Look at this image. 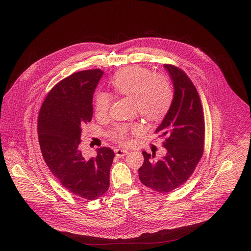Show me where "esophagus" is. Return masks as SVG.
I'll return each mask as SVG.
<instances>
[{
  "instance_id": "34e87169",
  "label": "esophagus",
  "mask_w": 251,
  "mask_h": 251,
  "mask_svg": "<svg viewBox=\"0 0 251 251\" xmlns=\"http://www.w3.org/2000/svg\"><path fill=\"white\" fill-rule=\"evenodd\" d=\"M128 154V151L127 150H124V149H115V155L117 158H122L124 157L125 155Z\"/></svg>"
}]
</instances>
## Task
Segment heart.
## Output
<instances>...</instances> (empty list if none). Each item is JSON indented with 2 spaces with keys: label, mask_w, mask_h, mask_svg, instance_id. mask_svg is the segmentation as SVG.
Returning a JSON list of instances; mask_svg holds the SVG:
<instances>
[{
  "label": "heart",
  "mask_w": 251,
  "mask_h": 251,
  "mask_svg": "<svg viewBox=\"0 0 251 251\" xmlns=\"http://www.w3.org/2000/svg\"><path fill=\"white\" fill-rule=\"evenodd\" d=\"M113 91L121 96L133 98V108L149 121H158L170 110L174 90L169 79L163 75L153 76L148 68L128 66L118 70L111 78ZM112 103L111 94L99 91L95 95L94 109L98 118H104L109 113ZM142 131V126L135 124H119L110 132V138L125 144L128 135Z\"/></svg>",
  "instance_id": "b5f03b06"
}]
</instances>
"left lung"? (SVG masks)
<instances>
[{
  "instance_id": "obj_1",
  "label": "left lung",
  "mask_w": 251,
  "mask_h": 251,
  "mask_svg": "<svg viewBox=\"0 0 251 251\" xmlns=\"http://www.w3.org/2000/svg\"><path fill=\"white\" fill-rule=\"evenodd\" d=\"M173 80L174 100L161 125L156 129L165 137L167 154L142 152L144 163L139 169L143 185L157 193H169L184 185L199 164L204 144V118L198 90L184 70L164 64Z\"/></svg>"
}]
</instances>
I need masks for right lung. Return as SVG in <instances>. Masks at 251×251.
<instances>
[{"label": "right lung", "mask_w": 251, "mask_h": 251, "mask_svg": "<svg viewBox=\"0 0 251 251\" xmlns=\"http://www.w3.org/2000/svg\"><path fill=\"white\" fill-rule=\"evenodd\" d=\"M101 69L82 70L55 84L39 113L38 133L43 157L57 181L71 194L94 201L109 188L115 157L107 147L97 149L89 160L80 151L81 132L91 121L94 90Z\"/></svg>", "instance_id": "1"}]
</instances>
